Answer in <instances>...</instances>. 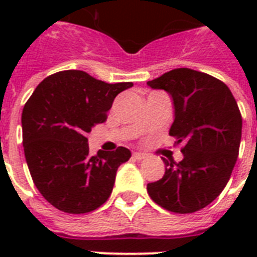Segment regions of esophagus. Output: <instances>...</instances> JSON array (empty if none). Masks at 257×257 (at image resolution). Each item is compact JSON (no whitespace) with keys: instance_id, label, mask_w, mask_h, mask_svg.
I'll use <instances>...</instances> for the list:
<instances>
[{"instance_id":"obj_1","label":"esophagus","mask_w":257,"mask_h":257,"mask_svg":"<svg viewBox=\"0 0 257 257\" xmlns=\"http://www.w3.org/2000/svg\"><path fill=\"white\" fill-rule=\"evenodd\" d=\"M133 159H135V160H143V159H145V155L144 153H140V152H133Z\"/></svg>"}]
</instances>
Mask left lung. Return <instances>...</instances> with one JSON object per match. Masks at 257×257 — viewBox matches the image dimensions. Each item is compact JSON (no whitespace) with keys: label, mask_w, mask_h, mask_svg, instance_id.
I'll use <instances>...</instances> for the list:
<instances>
[{"label":"left lung","mask_w":257,"mask_h":257,"mask_svg":"<svg viewBox=\"0 0 257 257\" xmlns=\"http://www.w3.org/2000/svg\"><path fill=\"white\" fill-rule=\"evenodd\" d=\"M173 101L169 135L183 144L180 163L163 159V179L147 185L151 199L167 211L193 213L223 192L239 156L241 114L225 84L209 74L179 68L147 82Z\"/></svg>","instance_id":"obj_1"}]
</instances>
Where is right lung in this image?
Segmentation results:
<instances>
[{"instance_id": "obj_1", "label": "right lung", "mask_w": 257, "mask_h": 257, "mask_svg": "<svg viewBox=\"0 0 257 257\" xmlns=\"http://www.w3.org/2000/svg\"><path fill=\"white\" fill-rule=\"evenodd\" d=\"M132 82L96 80L64 70L38 84L22 110V144L34 185L46 201L66 213H88L109 199L116 172L131 151L89 155L86 133L106 120L114 97Z\"/></svg>"}]
</instances>
